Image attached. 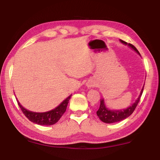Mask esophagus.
<instances>
[{
  "label": "esophagus",
  "instance_id": "obj_1",
  "mask_svg": "<svg viewBox=\"0 0 160 160\" xmlns=\"http://www.w3.org/2000/svg\"><path fill=\"white\" fill-rule=\"evenodd\" d=\"M94 86V85L92 83H91V82H89L88 84V88H92V87H93Z\"/></svg>",
  "mask_w": 160,
  "mask_h": 160
}]
</instances>
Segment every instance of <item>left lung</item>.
<instances>
[{"label": "left lung", "instance_id": "8db88e82", "mask_svg": "<svg viewBox=\"0 0 160 160\" xmlns=\"http://www.w3.org/2000/svg\"><path fill=\"white\" fill-rule=\"evenodd\" d=\"M121 43L123 44L129 46L130 47H131L132 49H134L138 53H139V51L137 50V48H135L133 45L131 44H128V43L123 41V40H120ZM144 88V87H143ZM143 88L142 89L141 92H140V96L138 97V98L136 99L133 104H132L131 106H130L129 107L127 108V109H123V110H110L108 109V108L106 107L104 104V99H102L100 100V106L98 111L97 112V114L98 116V117L99 118L100 120L103 122L107 123H116V122H118V121H121L125 119L126 118H128V116H131L132 112H134V110L136 108L137 105L138 104V102L140 99V97H141V95L142 94V91H143Z\"/></svg>", "mask_w": 160, "mask_h": 160}]
</instances>
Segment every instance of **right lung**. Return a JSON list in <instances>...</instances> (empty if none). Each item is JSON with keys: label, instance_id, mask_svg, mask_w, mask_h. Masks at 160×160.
I'll return each mask as SVG.
<instances>
[{"label": "right lung", "instance_id": "obj_1", "mask_svg": "<svg viewBox=\"0 0 160 160\" xmlns=\"http://www.w3.org/2000/svg\"><path fill=\"white\" fill-rule=\"evenodd\" d=\"M70 97H71V95H70L68 98L65 99L60 105H58L55 109L51 110L49 112L43 113L33 112L26 109L22 106L18 101V104L22 113L32 122L42 126H51L57 123L59 119L61 118V116L66 112Z\"/></svg>", "mask_w": 160, "mask_h": 160}]
</instances>
